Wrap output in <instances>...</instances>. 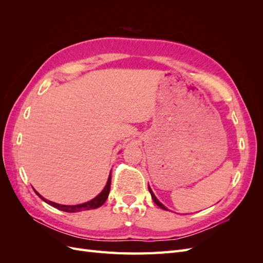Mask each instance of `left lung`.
<instances>
[{
	"label": "left lung",
	"mask_w": 263,
	"mask_h": 263,
	"mask_svg": "<svg viewBox=\"0 0 263 263\" xmlns=\"http://www.w3.org/2000/svg\"><path fill=\"white\" fill-rule=\"evenodd\" d=\"M148 189H149V192H150V194H151V197H153V200H154V202L159 206V208H161L162 210H165V211H168V209H166L165 208V206L163 205V204H161L160 202H159L158 201V198L155 196V194H154V192H153V191H151V189H150V186H148Z\"/></svg>",
	"instance_id": "1"
}]
</instances>
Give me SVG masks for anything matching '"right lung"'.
Wrapping results in <instances>:
<instances>
[{
  "mask_svg": "<svg viewBox=\"0 0 263 263\" xmlns=\"http://www.w3.org/2000/svg\"><path fill=\"white\" fill-rule=\"evenodd\" d=\"M110 180H112V177H110V173H109V177H108L106 185H105L104 189H103L102 192H101L97 197H94L93 200H91V201H89V202H85V203H83V204H78V205H61V204H57V203H54V202L46 200L45 197H43L38 192H36V191H35V193H36L39 197H41L44 202H46L47 204H49V205L53 206V208L58 209V210H60V211H63V212H67V213H76V212H81V211L94 210V209L100 208V206H102L103 204L105 203L106 198L108 197V194H109Z\"/></svg>",
  "mask_w": 263,
  "mask_h": 263,
  "instance_id": "right-lung-1",
  "label": "right lung"
}]
</instances>
